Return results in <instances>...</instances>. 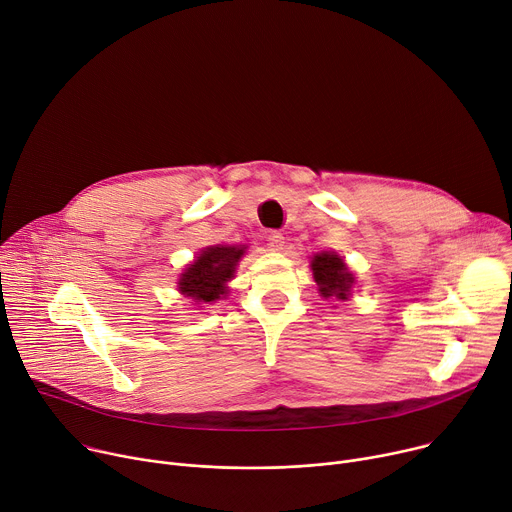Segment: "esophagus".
Listing matches in <instances>:
<instances>
[{
	"instance_id": "34e87169",
	"label": "esophagus",
	"mask_w": 512,
	"mask_h": 512,
	"mask_svg": "<svg viewBox=\"0 0 512 512\" xmlns=\"http://www.w3.org/2000/svg\"><path fill=\"white\" fill-rule=\"evenodd\" d=\"M265 241L271 251H284V247H286V239L280 230H269L265 235Z\"/></svg>"
}]
</instances>
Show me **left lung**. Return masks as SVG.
I'll list each match as a JSON object with an SVG mask.
<instances>
[{
    "label": "left lung",
    "mask_w": 512,
    "mask_h": 512,
    "mask_svg": "<svg viewBox=\"0 0 512 512\" xmlns=\"http://www.w3.org/2000/svg\"><path fill=\"white\" fill-rule=\"evenodd\" d=\"M312 273L324 298L345 300L353 286V273L335 253H320L312 259Z\"/></svg>",
    "instance_id": "obj_1"
}]
</instances>
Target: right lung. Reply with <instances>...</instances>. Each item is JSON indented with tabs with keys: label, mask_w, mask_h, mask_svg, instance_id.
I'll return each mask as SVG.
<instances>
[{
	"label": "right lung",
	"mask_w": 512,
	"mask_h": 512,
	"mask_svg": "<svg viewBox=\"0 0 512 512\" xmlns=\"http://www.w3.org/2000/svg\"><path fill=\"white\" fill-rule=\"evenodd\" d=\"M245 247H208L181 273L179 292L200 302H212L224 292Z\"/></svg>",
	"instance_id": "obj_1"
}]
</instances>
